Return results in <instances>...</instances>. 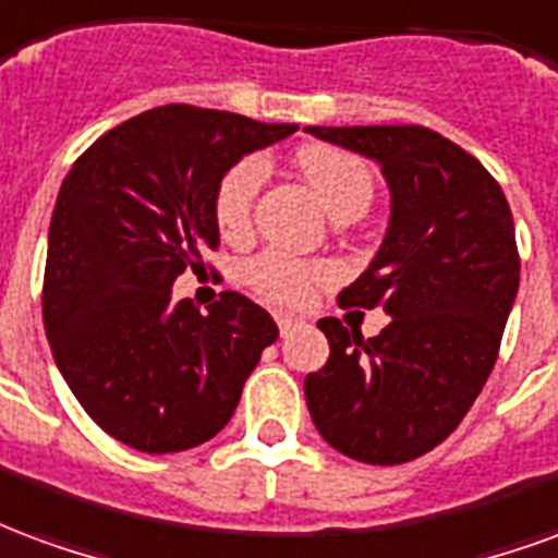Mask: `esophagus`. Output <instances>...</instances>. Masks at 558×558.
I'll return each mask as SVG.
<instances>
[{
    "mask_svg": "<svg viewBox=\"0 0 558 558\" xmlns=\"http://www.w3.org/2000/svg\"><path fill=\"white\" fill-rule=\"evenodd\" d=\"M276 324H279V332H288V329L294 327L296 324V318H291V315H282V312H276Z\"/></svg>",
    "mask_w": 558,
    "mask_h": 558,
    "instance_id": "1",
    "label": "esophagus"
}]
</instances>
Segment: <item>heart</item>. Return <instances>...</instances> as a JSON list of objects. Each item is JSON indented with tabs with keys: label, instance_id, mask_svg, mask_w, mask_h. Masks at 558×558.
I'll list each match as a JSON object with an SVG mask.
<instances>
[{
	"label": "heart",
	"instance_id": "heart-1",
	"mask_svg": "<svg viewBox=\"0 0 558 558\" xmlns=\"http://www.w3.org/2000/svg\"><path fill=\"white\" fill-rule=\"evenodd\" d=\"M296 162L332 217L363 214L372 202V169L351 150L308 145L296 154ZM264 174L267 166L262 157L250 154L219 178L214 193V219L226 238H243L252 229ZM332 264L306 262L282 250H267L243 264V282L250 284V291L276 306H303L318 284L332 282Z\"/></svg>",
	"mask_w": 558,
	"mask_h": 558
}]
</instances>
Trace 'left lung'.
Listing matches in <instances>:
<instances>
[{"mask_svg":"<svg viewBox=\"0 0 558 558\" xmlns=\"http://www.w3.org/2000/svg\"><path fill=\"white\" fill-rule=\"evenodd\" d=\"M380 162L392 217L339 306L389 315L374 339L320 318L329 360L306 377L320 437L353 461L408 463L461 425L499 356L520 255L502 186L473 154L418 124L308 128Z\"/></svg>","mask_w":558,"mask_h":558,"instance_id":"1","label":"left lung"}]
</instances>
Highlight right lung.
<instances>
[{
    "label": "right lung",
    "mask_w": 558,
    "mask_h": 558,
    "mask_svg": "<svg viewBox=\"0 0 558 558\" xmlns=\"http://www.w3.org/2000/svg\"><path fill=\"white\" fill-rule=\"evenodd\" d=\"M294 130L166 104L104 133L64 178L44 329L76 401L130 449L169 454L217 437L279 336L250 296L222 291L202 315L172 284L219 246V178Z\"/></svg>",
    "instance_id": "1"
}]
</instances>
